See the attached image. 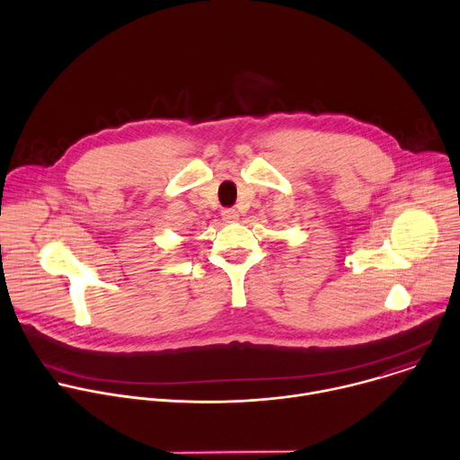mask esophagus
<instances>
[{"label": "esophagus", "mask_w": 460, "mask_h": 460, "mask_svg": "<svg viewBox=\"0 0 460 460\" xmlns=\"http://www.w3.org/2000/svg\"><path fill=\"white\" fill-rule=\"evenodd\" d=\"M222 218H224V222L233 224V222L238 220V211L236 209H224L222 211Z\"/></svg>", "instance_id": "obj_1"}]
</instances>
